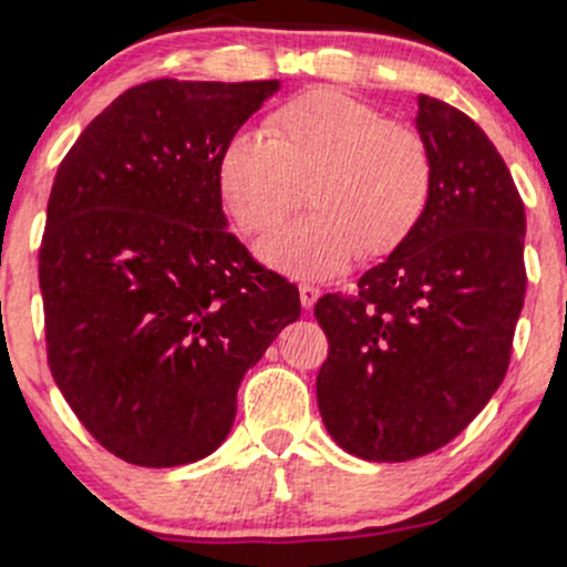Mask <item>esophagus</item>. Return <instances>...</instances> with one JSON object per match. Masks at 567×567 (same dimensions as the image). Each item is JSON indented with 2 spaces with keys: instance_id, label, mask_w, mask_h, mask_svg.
Masks as SVG:
<instances>
[{
  "instance_id": "34e87169",
  "label": "esophagus",
  "mask_w": 567,
  "mask_h": 567,
  "mask_svg": "<svg viewBox=\"0 0 567 567\" xmlns=\"http://www.w3.org/2000/svg\"><path fill=\"white\" fill-rule=\"evenodd\" d=\"M298 292H301V306H303V309H311L317 298H320V288H317V285H311V282L298 285Z\"/></svg>"
}]
</instances>
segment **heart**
<instances>
[{
  "instance_id": "b5f03b06",
  "label": "heart",
  "mask_w": 567,
  "mask_h": 567,
  "mask_svg": "<svg viewBox=\"0 0 567 567\" xmlns=\"http://www.w3.org/2000/svg\"><path fill=\"white\" fill-rule=\"evenodd\" d=\"M216 181L234 224L264 234L303 194L315 210L264 239L261 258L298 277H328L357 252L386 256L419 229L434 188L424 135L383 120L341 90L317 87L269 114L266 135L239 130L218 154Z\"/></svg>"
}]
</instances>
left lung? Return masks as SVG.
<instances>
[{"mask_svg": "<svg viewBox=\"0 0 567 567\" xmlns=\"http://www.w3.org/2000/svg\"><path fill=\"white\" fill-rule=\"evenodd\" d=\"M415 127L434 159L419 229L368 269L354 296L328 292L317 375L324 429L365 461H410L447 445L509 368L525 301V207L474 120L419 95Z\"/></svg>", "mask_w": 567, "mask_h": 567, "instance_id": "left-lung-1", "label": "left lung"}]
</instances>
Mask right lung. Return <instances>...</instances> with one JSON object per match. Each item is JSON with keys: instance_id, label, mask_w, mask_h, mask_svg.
Masks as SVG:
<instances>
[{"instance_id": "1", "label": "right lung", "mask_w": 567, "mask_h": 567, "mask_svg": "<svg viewBox=\"0 0 567 567\" xmlns=\"http://www.w3.org/2000/svg\"><path fill=\"white\" fill-rule=\"evenodd\" d=\"M279 90L152 80L82 130L55 173L39 288L50 373L116 458L181 466L229 437L237 389L298 288L226 229L224 143Z\"/></svg>"}]
</instances>
